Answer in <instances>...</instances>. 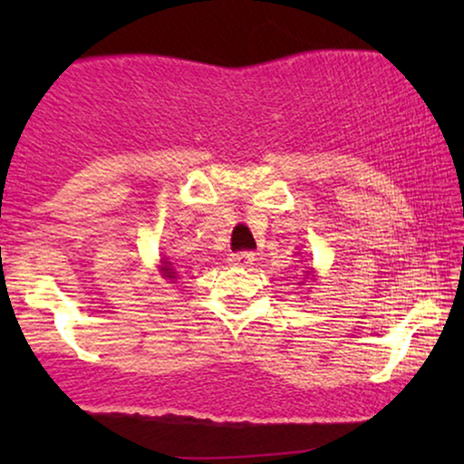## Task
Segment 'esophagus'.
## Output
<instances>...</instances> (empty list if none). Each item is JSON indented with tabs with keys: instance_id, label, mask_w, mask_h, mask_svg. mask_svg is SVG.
Returning a JSON list of instances; mask_svg holds the SVG:
<instances>
[{
	"instance_id": "1",
	"label": "esophagus",
	"mask_w": 464,
	"mask_h": 464,
	"mask_svg": "<svg viewBox=\"0 0 464 464\" xmlns=\"http://www.w3.org/2000/svg\"><path fill=\"white\" fill-rule=\"evenodd\" d=\"M253 259L256 257H253L251 251H238V253H232L227 262H230L232 266H249Z\"/></svg>"
}]
</instances>
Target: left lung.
<instances>
[{
    "instance_id": "1",
    "label": "left lung",
    "mask_w": 464,
    "mask_h": 464,
    "mask_svg": "<svg viewBox=\"0 0 464 464\" xmlns=\"http://www.w3.org/2000/svg\"><path fill=\"white\" fill-rule=\"evenodd\" d=\"M306 275H308V272H306Z\"/></svg>"
}]
</instances>
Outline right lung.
Wrapping results in <instances>:
<instances>
[{
	"mask_svg": "<svg viewBox=\"0 0 464 464\" xmlns=\"http://www.w3.org/2000/svg\"><path fill=\"white\" fill-rule=\"evenodd\" d=\"M162 264H164V272H167L169 276L175 278V272H173V268H170V262H162Z\"/></svg>",
	"mask_w": 464,
	"mask_h": 464,
	"instance_id": "right-lung-1",
	"label": "right lung"
}]
</instances>
